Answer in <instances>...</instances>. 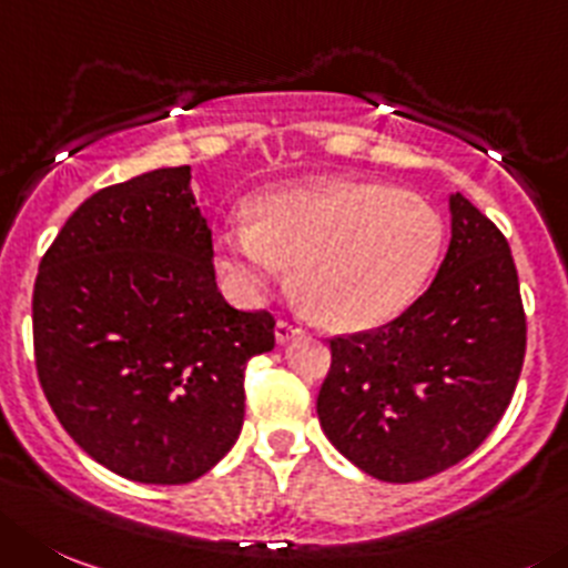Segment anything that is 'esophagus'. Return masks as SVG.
I'll return each instance as SVG.
<instances>
[{
  "instance_id": "esophagus-1",
  "label": "esophagus",
  "mask_w": 568,
  "mask_h": 568,
  "mask_svg": "<svg viewBox=\"0 0 568 568\" xmlns=\"http://www.w3.org/2000/svg\"><path fill=\"white\" fill-rule=\"evenodd\" d=\"M300 333H302L300 327H294L291 322H285V320H280L277 327H274V338H277V344H288L291 338H296Z\"/></svg>"
}]
</instances>
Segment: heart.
<instances>
[{"mask_svg":"<svg viewBox=\"0 0 568 568\" xmlns=\"http://www.w3.org/2000/svg\"><path fill=\"white\" fill-rule=\"evenodd\" d=\"M252 221L215 237L232 294L260 302L285 283L331 331H367L409 308L437 266L443 221L423 199L378 182L322 179L252 201Z\"/></svg>","mask_w":568,"mask_h":568,"instance_id":"1","label":"heart"}]
</instances>
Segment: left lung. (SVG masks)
<instances>
[{
    "instance_id": "obj_1",
    "label": "left lung",
    "mask_w": 568,
    "mask_h": 568,
    "mask_svg": "<svg viewBox=\"0 0 568 568\" xmlns=\"http://www.w3.org/2000/svg\"><path fill=\"white\" fill-rule=\"evenodd\" d=\"M426 294L389 325L333 338L316 397L322 432L364 474L420 481L474 454L496 428L527 347L505 235L463 193Z\"/></svg>"
}]
</instances>
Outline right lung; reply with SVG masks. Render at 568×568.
Returning a JSON list of instances; mask_svg holds the SVG:
<instances>
[{"label":"right lung","instance_id":"obj_1","mask_svg":"<svg viewBox=\"0 0 568 568\" xmlns=\"http://www.w3.org/2000/svg\"><path fill=\"white\" fill-rule=\"evenodd\" d=\"M33 344L41 389L89 457L142 485H184L235 445L243 373L274 347V316L219 291L182 164L69 215L36 277Z\"/></svg>","mask_w":568,"mask_h":568}]
</instances>
